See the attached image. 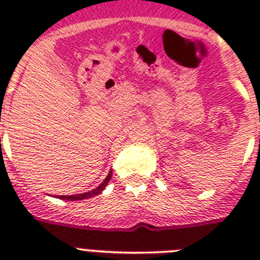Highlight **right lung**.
<instances>
[{
	"label": "right lung",
	"mask_w": 260,
	"mask_h": 260,
	"mask_svg": "<svg viewBox=\"0 0 260 260\" xmlns=\"http://www.w3.org/2000/svg\"><path fill=\"white\" fill-rule=\"evenodd\" d=\"M112 178V171L109 172V174L107 176L104 181L102 182V185H99L96 189L91 190L88 192H83V194H77V195H59L58 198L59 199H65V201H82V199H87V198H91V197H95V195L100 194L103 190L105 189V186L108 185V182L110 181Z\"/></svg>",
	"instance_id": "1"
}]
</instances>
